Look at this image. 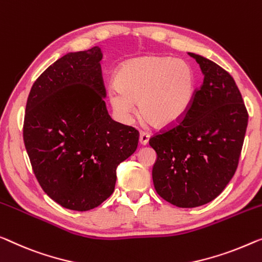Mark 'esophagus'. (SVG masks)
<instances>
[{
	"instance_id": "1",
	"label": "esophagus",
	"mask_w": 262,
	"mask_h": 262,
	"mask_svg": "<svg viewBox=\"0 0 262 262\" xmlns=\"http://www.w3.org/2000/svg\"><path fill=\"white\" fill-rule=\"evenodd\" d=\"M148 141H149V134H148V133H146V132L140 133V138H139L140 144H142V146H146Z\"/></svg>"
}]
</instances>
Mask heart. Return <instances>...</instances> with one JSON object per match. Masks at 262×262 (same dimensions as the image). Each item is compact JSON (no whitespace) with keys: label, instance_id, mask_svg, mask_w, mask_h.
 I'll list each match as a JSON object with an SVG mask.
<instances>
[{"label":"heart","instance_id":"obj_1","mask_svg":"<svg viewBox=\"0 0 262 262\" xmlns=\"http://www.w3.org/2000/svg\"><path fill=\"white\" fill-rule=\"evenodd\" d=\"M193 68L182 60L166 56H142L121 66L116 84L109 85L108 100L118 118L127 122L136 102L143 118L161 128L180 122L195 92Z\"/></svg>","mask_w":262,"mask_h":262}]
</instances>
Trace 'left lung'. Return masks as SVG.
Returning a JSON list of instances; mask_svg holds the SVG:
<instances>
[{"label": "left lung", "instance_id": "obj_1", "mask_svg": "<svg viewBox=\"0 0 262 262\" xmlns=\"http://www.w3.org/2000/svg\"><path fill=\"white\" fill-rule=\"evenodd\" d=\"M204 74L189 109L177 126L154 135L153 182L169 204L193 208L214 200L237 168L248 113L233 77L215 62L188 53Z\"/></svg>", "mask_w": 262, "mask_h": 262}]
</instances>
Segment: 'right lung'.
<instances>
[{
	"label": "right lung",
	"instance_id": "add662e5",
	"mask_svg": "<svg viewBox=\"0 0 262 262\" xmlns=\"http://www.w3.org/2000/svg\"><path fill=\"white\" fill-rule=\"evenodd\" d=\"M99 47L68 53L34 82L23 140L38 183L64 208L84 212L114 192L116 168L139 132L109 116Z\"/></svg>",
	"mask_w": 262,
	"mask_h": 262
}]
</instances>
